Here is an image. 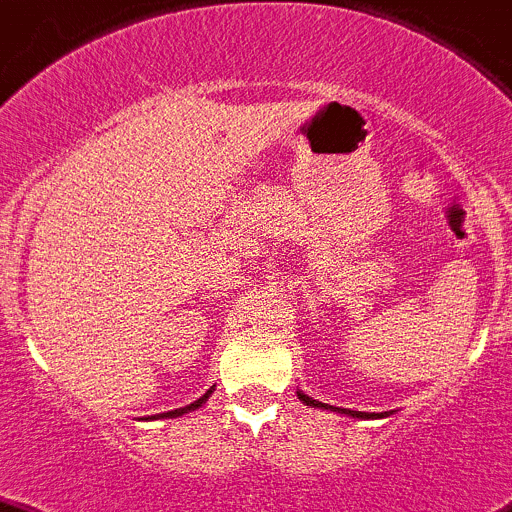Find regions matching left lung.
Returning a JSON list of instances; mask_svg holds the SVG:
<instances>
[{
    "label": "left lung",
    "mask_w": 512,
    "mask_h": 512,
    "mask_svg": "<svg viewBox=\"0 0 512 512\" xmlns=\"http://www.w3.org/2000/svg\"><path fill=\"white\" fill-rule=\"evenodd\" d=\"M298 394L300 402L305 404V407H315V409H330V412H337V414H345V416H352V419H384V416H389V412H382V414H374V412H352V409H340V407H330V404L325 402H318V399L308 397L305 392H295Z\"/></svg>",
    "instance_id": "obj_1"
}]
</instances>
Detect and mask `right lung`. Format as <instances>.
<instances>
[{
	"instance_id": "right-lung-1",
	"label": "right lung",
	"mask_w": 512,
	"mask_h": 512,
	"mask_svg": "<svg viewBox=\"0 0 512 512\" xmlns=\"http://www.w3.org/2000/svg\"><path fill=\"white\" fill-rule=\"evenodd\" d=\"M214 387H217V384H214ZM214 387H212V389H207V392H204V394H202V397H199V399H197V402L187 404V407H182V409H175V412L155 414V416H152V419H177V416H184V414H189V412H197V409H199V407H202V404H207V399H209V397H212Z\"/></svg>"
}]
</instances>
